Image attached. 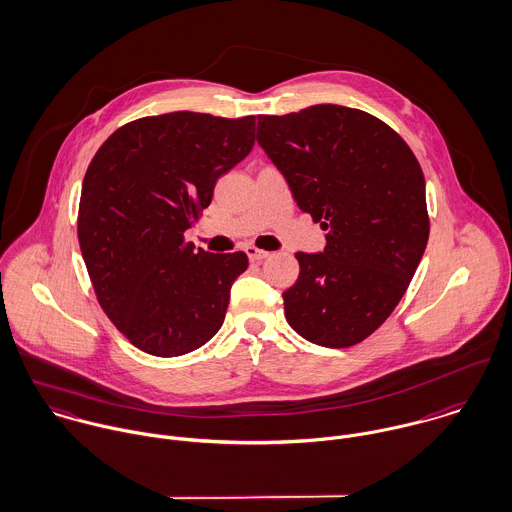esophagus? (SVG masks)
Instances as JSON below:
<instances>
[{"label":"esophagus","mask_w":512,"mask_h":512,"mask_svg":"<svg viewBox=\"0 0 512 512\" xmlns=\"http://www.w3.org/2000/svg\"><path fill=\"white\" fill-rule=\"evenodd\" d=\"M245 253H247V257H249L251 261H263V259H267V257H269V253H267V251L257 249V247H251V245L245 249Z\"/></svg>","instance_id":"obj_1"}]
</instances>
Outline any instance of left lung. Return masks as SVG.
<instances>
[{"label": "left lung", "instance_id": "8db88e82", "mask_svg": "<svg viewBox=\"0 0 512 512\" xmlns=\"http://www.w3.org/2000/svg\"><path fill=\"white\" fill-rule=\"evenodd\" d=\"M257 142L326 231L322 253H297L301 273L283 293L285 316L312 344L354 346L398 307L423 257L421 166L386 122L338 104L261 114Z\"/></svg>", "mask_w": 512, "mask_h": 512}]
</instances>
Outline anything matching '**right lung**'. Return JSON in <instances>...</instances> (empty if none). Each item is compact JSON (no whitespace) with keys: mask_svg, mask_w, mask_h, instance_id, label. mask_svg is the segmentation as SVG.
<instances>
[{"mask_svg":"<svg viewBox=\"0 0 512 512\" xmlns=\"http://www.w3.org/2000/svg\"><path fill=\"white\" fill-rule=\"evenodd\" d=\"M255 144V116H144L114 130L91 160L79 245L112 324L142 352L188 354L221 328L243 251L207 253L184 233L215 182Z\"/></svg>","mask_w":512,"mask_h":512,"instance_id":"obj_1","label":"right lung"}]
</instances>
